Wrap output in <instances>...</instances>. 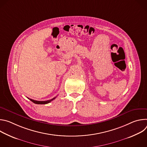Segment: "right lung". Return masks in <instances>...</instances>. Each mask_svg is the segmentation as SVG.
Listing matches in <instances>:
<instances>
[{
	"label": "right lung",
	"mask_w": 147,
	"mask_h": 147,
	"mask_svg": "<svg viewBox=\"0 0 147 147\" xmlns=\"http://www.w3.org/2000/svg\"><path fill=\"white\" fill-rule=\"evenodd\" d=\"M56 98V96L55 97V98H52V99L48 100H45V101H38V100H33V99H30V98H28V99H29L31 101H32V102H34V103H36V104H47V103L51 102V101H52L53 100H54Z\"/></svg>",
	"instance_id": "right-lung-1"
}]
</instances>
